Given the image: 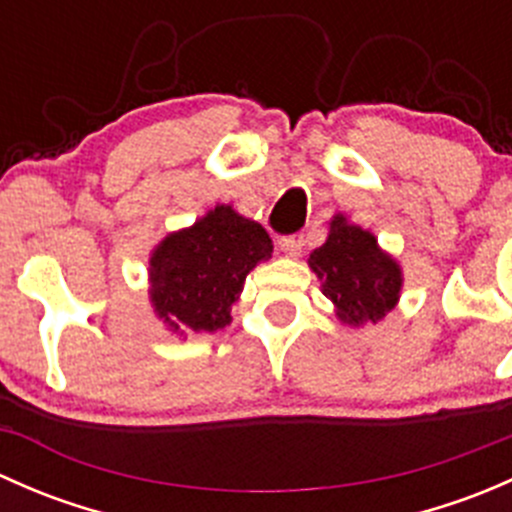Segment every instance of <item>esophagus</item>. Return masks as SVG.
I'll use <instances>...</instances> for the list:
<instances>
[{
	"instance_id": "34e87169",
	"label": "esophagus",
	"mask_w": 512,
	"mask_h": 512,
	"mask_svg": "<svg viewBox=\"0 0 512 512\" xmlns=\"http://www.w3.org/2000/svg\"><path fill=\"white\" fill-rule=\"evenodd\" d=\"M277 245H280V250L285 252L287 257H297L299 250H302V242H299L294 235H282L280 240H277Z\"/></svg>"
}]
</instances>
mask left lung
<instances>
[{"label":"left lung","instance_id":"left-lung-1","mask_svg":"<svg viewBox=\"0 0 512 512\" xmlns=\"http://www.w3.org/2000/svg\"><path fill=\"white\" fill-rule=\"evenodd\" d=\"M309 267L347 324L376 322L399 299V265L379 250L371 232L349 225L342 215L332 220L324 245L309 255Z\"/></svg>","mask_w":512,"mask_h":512}]
</instances>
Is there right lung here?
Listing matches in <instances>:
<instances>
[{"instance_id": "1", "label": "right lung", "mask_w": 512, "mask_h": 512, "mask_svg": "<svg viewBox=\"0 0 512 512\" xmlns=\"http://www.w3.org/2000/svg\"><path fill=\"white\" fill-rule=\"evenodd\" d=\"M272 255L262 225L218 205L188 230L173 232L151 257V299L170 329L215 332L230 324V307L245 277Z\"/></svg>"}]
</instances>
